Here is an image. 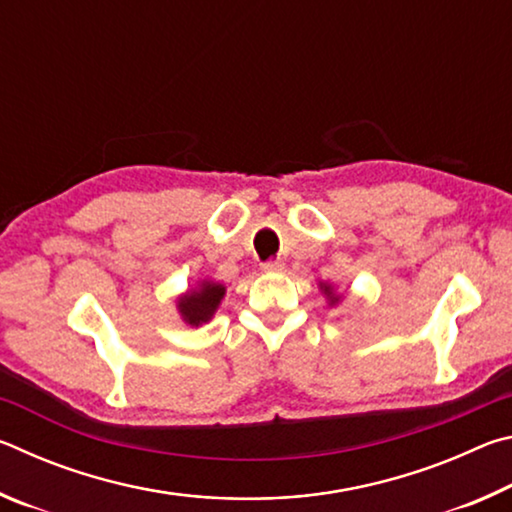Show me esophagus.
<instances>
[{
    "instance_id": "obj_1",
    "label": "esophagus",
    "mask_w": 512,
    "mask_h": 512,
    "mask_svg": "<svg viewBox=\"0 0 512 512\" xmlns=\"http://www.w3.org/2000/svg\"><path fill=\"white\" fill-rule=\"evenodd\" d=\"M284 268V264L280 262V259H271V262H264L262 264V271L264 273H280Z\"/></svg>"
}]
</instances>
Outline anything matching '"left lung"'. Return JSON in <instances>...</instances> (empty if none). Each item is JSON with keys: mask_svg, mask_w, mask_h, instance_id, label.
<instances>
[{"mask_svg": "<svg viewBox=\"0 0 512 512\" xmlns=\"http://www.w3.org/2000/svg\"><path fill=\"white\" fill-rule=\"evenodd\" d=\"M320 289H323V293L327 296V300H329V305H336V302L341 300V296H336L334 293V289H332V284H320Z\"/></svg>", "mask_w": 512, "mask_h": 512, "instance_id": "obj_1", "label": "left lung"}]
</instances>
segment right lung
Masks as SVG:
<instances>
[{"mask_svg": "<svg viewBox=\"0 0 512 512\" xmlns=\"http://www.w3.org/2000/svg\"><path fill=\"white\" fill-rule=\"evenodd\" d=\"M223 296H225L223 284L203 280L196 289H189L178 298V311L187 325L198 327L214 316V311L219 309Z\"/></svg>", "mask_w": 512, "mask_h": 512, "instance_id": "add662e5", "label": "right lung"}]
</instances>
